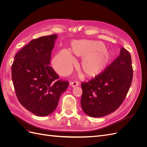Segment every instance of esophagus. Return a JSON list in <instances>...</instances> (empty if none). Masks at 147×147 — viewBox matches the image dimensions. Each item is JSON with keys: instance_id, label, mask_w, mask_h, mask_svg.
I'll use <instances>...</instances> for the list:
<instances>
[{"instance_id": "obj_1", "label": "esophagus", "mask_w": 147, "mask_h": 147, "mask_svg": "<svg viewBox=\"0 0 147 147\" xmlns=\"http://www.w3.org/2000/svg\"><path fill=\"white\" fill-rule=\"evenodd\" d=\"M70 85L72 86V87L74 88L75 86H77L79 85V83L77 82H72L70 83Z\"/></svg>"}]
</instances>
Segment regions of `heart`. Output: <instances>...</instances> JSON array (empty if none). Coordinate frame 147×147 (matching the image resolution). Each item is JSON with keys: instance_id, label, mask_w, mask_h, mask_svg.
Returning <instances> with one entry per match:
<instances>
[{"instance_id": "obj_1", "label": "heart", "mask_w": 147, "mask_h": 147, "mask_svg": "<svg viewBox=\"0 0 147 147\" xmlns=\"http://www.w3.org/2000/svg\"><path fill=\"white\" fill-rule=\"evenodd\" d=\"M71 52L78 57H82L80 64L83 72L88 77L100 74L112 62L113 55L105 44L99 41L78 40L71 44ZM75 59L67 49H62L53 60L55 70L61 75L69 74L75 64Z\"/></svg>"}]
</instances>
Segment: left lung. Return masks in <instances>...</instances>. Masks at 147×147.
I'll return each mask as SVG.
<instances>
[{
  "label": "left lung",
  "instance_id": "left-lung-1",
  "mask_svg": "<svg viewBox=\"0 0 147 147\" xmlns=\"http://www.w3.org/2000/svg\"><path fill=\"white\" fill-rule=\"evenodd\" d=\"M133 70L131 56L121 47L119 56L102 74L82 83L81 106L88 116H106L119 108L129 90Z\"/></svg>",
  "mask_w": 147,
  "mask_h": 147
}]
</instances>
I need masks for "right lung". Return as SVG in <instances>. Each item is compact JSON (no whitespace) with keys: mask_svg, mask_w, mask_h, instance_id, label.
Returning <instances> with one entry per match:
<instances>
[{"mask_svg":"<svg viewBox=\"0 0 147 147\" xmlns=\"http://www.w3.org/2000/svg\"><path fill=\"white\" fill-rule=\"evenodd\" d=\"M58 35L31 40L15 56L11 77L16 96L25 109L39 117L50 115L69 82L59 76L50 64L51 51Z\"/></svg>","mask_w":147,"mask_h":147,"instance_id":"1","label":"right lung"}]
</instances>
